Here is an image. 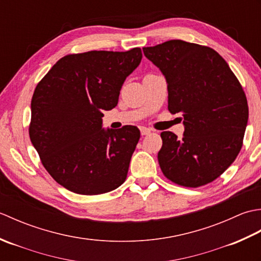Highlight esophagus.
Here are the masks:
<instances>
[{
    "mask_svg": "<svg viewBox=\"0 0 261 261\" xmlns=\"http://www.w3.org/2000/svg\"><path fill=\"white\" fill-rule=\"evenodd\" d=\"M140 132L142 136H146V135H149L151 132V129H149V127H146V126H141L140 127Z\"/></svg>",
    "mask_w": 261,
    "mask_h": 261,
    "instance_id": "34e87169",
    "label": "esophagus"
}]
</instances>
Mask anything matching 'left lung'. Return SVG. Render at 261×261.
Segmentation results:
<instances>
[{
    "label": "left lung",
    "instance_id": "obj_1",
    "mask_svg": "<svg viewBox=\"0 0 261 261\" xmlns=\"http://www.w3.org/2000/svg\"><path fill=\"white\" fill-rule=\"evenodd\" d=\"M142 50L167 81L169 112L184 116L180 139L170 131L160 134L163 174L180 186L206 185L222 175L241 150L249 115L242 86L228 63L210 47L169 40Z\"/></svg>",
    "mask_w": 261,
    "mask_h": 261
}]
</instances>
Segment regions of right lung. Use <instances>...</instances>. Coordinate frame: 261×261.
I'll return each instance as SVG.
<instances>
[{"label":"right lung","mask_w":261,"mask_h":261,"mask_svg":"<svg viewBox=\"0 0 261 261\" xmlns=\"http://www.w3.org/2000/svg\"><path fill=\"white\" fill-rule=\"evenodd\" d=\"M141 58L140 48L67 55L38 83L30 140L43 167L68 191L98 195L124 182L140 131L135 125L105 130L102 112L116 107Z\"/></svg>","instance_id":"1"}]
</instances>
